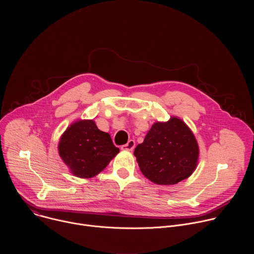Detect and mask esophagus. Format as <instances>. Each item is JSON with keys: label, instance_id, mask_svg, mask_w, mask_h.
<instances>
[{"label": "esophagus", "instance_id": "34e87169", "mask_svg": "<svg viewBox=\"0 0 254 254\" xmlns=\"http://www.w3.org/2000/svg\"><path fill=\"white\" fill-rule=\"evenodd\" d=\"M135 147V141L133 139H129L126 144H124V146H122V150H125V151H132Z\"/></svg>", "mask_w": 254, "mask_h": 254}]
</instances>
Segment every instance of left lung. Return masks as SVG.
<instances>
[{
  "mask_svg": "<svg viewBox=\"0 0 254 254\" xmlns=\"http://www.w3.org/2000/svg\"><path fill=\"white\" fill-rule=\"evenodd\" d=\"M143 176L158 185H175L190 177L199 159L198 142L176 117L155 123L133 152Z\"/></svg>",
  "mask_w": 254,
  "mask_h": 254,
  "instance_id": "obj_1",
  "label": "left lung"
}]
</instances>
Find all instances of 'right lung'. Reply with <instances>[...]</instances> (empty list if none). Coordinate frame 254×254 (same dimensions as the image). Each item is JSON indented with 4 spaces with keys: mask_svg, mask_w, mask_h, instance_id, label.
Here are the masks:
<instances>
[{
    "mask_svg": "<svg viewBox=\"0 0 254 254\" xmlns=\"http://www.w3.org/2000/svg\"><path fill=\"white\" fill-rule=\"evenodd\" d=\"M60 158L76 177L88 179L99 174L119 154L110 133L97 128L92 120L77 121L61 135Z\"/></svg>",
    "mask_w": 254,
    "mask_h": 254,
    "instance_id": "add662e5",
    "label": "right lung"
}]
</instances>
